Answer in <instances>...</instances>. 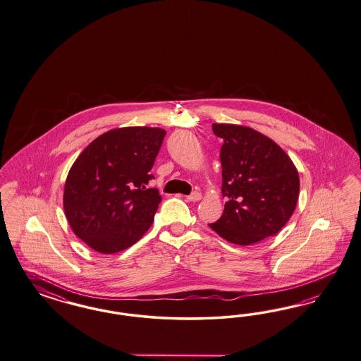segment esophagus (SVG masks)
<instances>
[{
  "mask_svg": "<svg viewBox=\"0 0 361 361\" xmlns=\"http://www.w3.org/2000/svg\"><path fill=\"white\" fill-rule=\"evenodd\" d=\"M188 201H192V202H197L201 200V193L200 192H193L192 195L187 196Z\"/></svg>",
  "mask_w": 361,
  "mask_h": 361,
  "instance_id": "esophagus-1",
  "label": "esophagus"
}]
</instances>
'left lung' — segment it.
<instances>
[{
	"mask_svg": "<svg viewBox=\"0 0 361 361\" xmlns=\"http://www.w3.org/2000/svg\"><path fill=\"white\" fill-rule=\"evenodd\" d=\"M224 140L223 216L212 229L226 241L250 245L274 236L296 209L300 178L295 164L274 140L243 125L213 124Z\"/></svg>",
	"mask_w": 361,
	"mask_h": 361,
	"instance_id": "8db88e82",
	"label": "left lung"
}]
</instances>
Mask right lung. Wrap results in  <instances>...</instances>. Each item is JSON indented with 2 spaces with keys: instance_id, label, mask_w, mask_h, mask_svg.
Returning a JSON list of instances; mask_svg holds the SVG:
<instances>
[{
  "instance_id": "add662e5",
  "label": "right lung",
  "mask_w": 361,
  "mask_h": 361,
  "mask_svg": "<svg viewBox=\"0 0 361 361\" xmlns=\"http://www.w3.org/2000/svg\"><path fill=\"white\" fill-rule=\"evenodd\" d=\"M165 135L161 128H117L77 157L65 181L63 212L87 247L112 255L149 229L161 196L147 185Z\"/></svg>"
}]
</instances>
